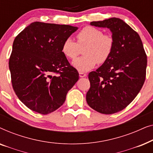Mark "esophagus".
I'll list each match as a JSON object with an SVG mask.
<instances>
[{"instance_id":"esophagus-1","label":"esophagus","mask_w":153,"mask_h":153,"mask_svg":"<svg viewBox=\"0 0 153 153\" xmlns=\"http://www.w3.org/2000/svg\"><path fill=\"white\" fill-rule=\"evenodd\" d=\"M86 74H85V73H84V72H79V76L80 77H81V78H82V77H85V76H86Z\"/></svg>"}]
</instances>
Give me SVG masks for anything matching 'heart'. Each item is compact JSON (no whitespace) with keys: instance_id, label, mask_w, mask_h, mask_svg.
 <instances>
[{"instance_id":"heart-1","label":"heart","mask_w":153,"mask_h":153,"mask_svg":"<svg viewBox=\"0 0 153 153\" xmlns=\"http://www.w3.org/2000/svg\"><path fill=\"white\" fill-rule=\"evenodd\" d=\"M76 42L68 38L62 45V52L67 58L74 60L79 53V47H84V56L77 58L72 62L73 66L80 72H85L95 66L96 63L103 64L111 55L115 40L110 34L93 26H85L76 35Z\"/></svg>"}]
</instances>
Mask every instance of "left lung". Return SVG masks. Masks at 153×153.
I'll use <instances>...</instances> for the list:
<instances>
[{
	"mask_svg": "<svg viewBox=\"0 0 153 153\" xmlns=\"http://www.w3.org/2000/svg\"><path fill=\"white\" fill-rule=\"evenodd\" d=\"M91 26L109 28L115 44L111 55L96 71L89 73L88 105L96 111L112 114L124 109L143 86L147 56L139 34L118 18L92 22Z\"/></svg>",
	"mask_w": 153,
	"mask_h": 153,
	"instance_id": "left-lung-1",
	"label": "left lung"
}]
</instances>
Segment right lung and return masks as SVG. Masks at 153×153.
<instances>
[{"instance_id":"1","label":"right lung","mask_w":153,"mask_h":153,"mask_svg":"<svg viewBox=\"0 0 153 153\" xmlns=\"http://www.w3.org/2000/svg\"><path fill=\"white\" fill-rule=\"evenodd\" d=\"M77 28L35 22L14 39L9 60L12 85L33 111L45 115L58 109L79 80L78 71L62 52L63 42Z\"/></svg>"}]
</instances>
